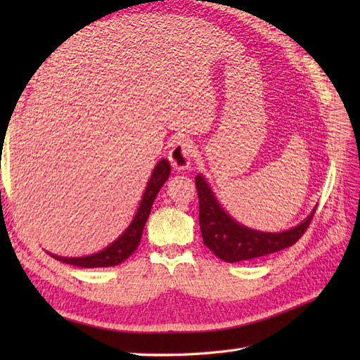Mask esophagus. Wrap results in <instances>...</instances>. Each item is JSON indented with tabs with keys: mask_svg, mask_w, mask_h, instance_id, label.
Returning <instances> with one entry per match:
<instances>
[{
	"mask_svg": "<svg viewBox=\"0 0 360 360\" xmlns=\"http://www.w3.org/2000/svg\"><path fill=\"white\" fill-rule=\"evenodd\" d=\"M193 159V143L188 139H179L173 143L168 151V160H170L174 170H187Z\"/></svg>",
	"mask_w": 360,
	"mask_h": 360,
	"instance_id": "esophagus-1",
	"label": "esophagus"
}]
</instances>
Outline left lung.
Segmentation results:
<instances>
[{
    "mask_svg": "<svg viewBox=\"0 0 360 360\" xmlns=\"http://www.w3.org/2000/svg\"><path fill=\"white\" fill-rule=\"evenodd\" d=\"M195 184L198 198H200V227L202 241L213 254L227 263L264 257L292 246L308 231L312 217L316 213L312 212L302 224L286 232H257L235 223L219 207L202 176H196Z\"/></svg>",
    "mask_w": 360,
    "mask_h": 360,
    "instance_id": "8db88e82",
    "label": "left lung"
}]
</instances>
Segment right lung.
<instances>
[{
    "label": "right lung",
    "mask_w": 360,
    "mask_h": 360,
    "mask_svg": "<svg viewBox=\"0 0 360 360\" xmlns=\"http://www.w3.org/2000/svg\"><path fill=\"white\" fill-rule=\"evenodd\" d=\"M168 174H170V164H168V160L165 159L159 160V164L151 173L148 186L145 188V193L142 196L141 205L139 209H137L133 223L129 224L127 231L122 233L119 238L111 244V246H108L102 252H98V254L82 257V258H65V257H56V255L52 257L57 258L58 262L79 266V267H108V266H116L124 262V259H127L129 255H131L137 249V246H139L145 223H147V219L150 217L151 205L155 202V198L159 193L160 187H162L164 182L168 179Z\"/></svg>",
    "instance_id": "add662e5"
}]
</instances>
